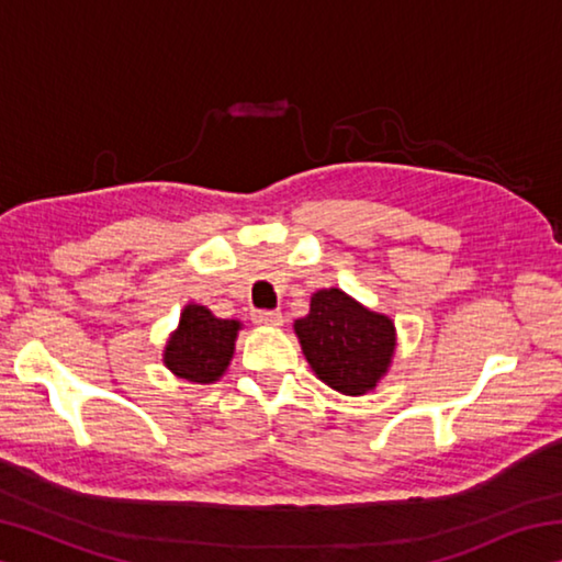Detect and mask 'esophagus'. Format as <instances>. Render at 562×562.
<instances>
[{
    "mask_svg": "<svg viewBox=\"0 0 562 562\" xmlns=\"http://www.w3.org/2000/svg\"><path fill=\"white\" fill-rule=\"evenodd\" d=\"M252 322L255 325H265V327H278V325H282V312L258 310V312H252Z\"/></svg>",
    "mask_w": 562,
    "mask_h": 562,
    "instance_id": "1",
    "label": "esophagus"
}]
</instances>
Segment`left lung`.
I'll return each mask as SVG.
<instances>
[{"label":"left lung","mask_w":562,"mask_h":562,"mask_svg":"<svg viewBox=\"0 0 562 562\" xmlns=\"http://www.w3.org/2000/svg\"><path fill=\"white\" fill-rule=\"evenodd\" d=\"M304 359L322 382L347 396L372 392L396 349V327L337 288L312 294L310 315L294 319Z\"/></svg>","instance_id":"8db88e82"}]
</instances>
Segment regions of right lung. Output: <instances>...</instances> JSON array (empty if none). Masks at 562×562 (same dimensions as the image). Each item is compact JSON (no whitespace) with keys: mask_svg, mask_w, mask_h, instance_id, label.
Masks as SVG:
<instances>
[{"mask_svg":"<svg viewBox=\"0 0 562 562\" xmlns=\"http://www.w3.org/2000/svg\"><path fill=\"white\" fill-rule=\"evenodd\" d=\"M240 327L237 319H217L203 304L190 302L180 312L178 329L168 337L164 364L188 382L213 384L231 364Z\"/></svg>","mask_w":562,"mask_h":562,"instance_id":"1","label":"right lung"}]
</instances>
